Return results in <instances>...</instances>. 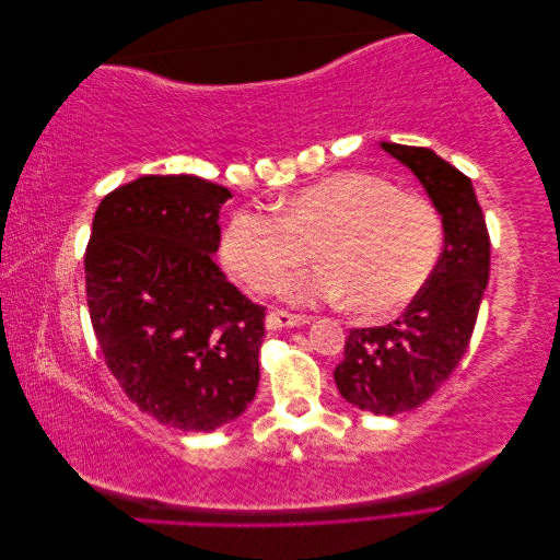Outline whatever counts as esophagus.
<instances>
[{
	"mask_svg": "<svg viewBox=\"0 0 560 560\" xmlns=\"http://www.w3.org/2000/svg\"><path fill=\"white\" fill-rule=\"evenodd\" d=\"M313 317L308 315H292V313H284V311H270L266 315V327L268 329H282V327H303V325H311Z\"/></svg>",
	"mask_w": 560,
	"mask_h": 560,
	"instance_id": "obj_1",
	"label": "esophagus"
}]
</instances>
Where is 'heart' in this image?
Segmentation results:
<instances>
[{"label":"heart","instance_id":"1","mask_svg":"<svg viewBox=\"0 0 560 560\" xmlns=\"http://www.w3.org/2000/svg\"><path fill=\"white\" fill-rule=\"evenodd\" d=\"M442 243V217L428 198L348 171L303 186L282 212H235L222 257L254 292L273 294L313 259L315 245L327 264L301 276L290 296L301 303L352 299L362 313L385 315L425 287Z\"/></svg>","mask_w":560,"mask_h":560}]
</instances>
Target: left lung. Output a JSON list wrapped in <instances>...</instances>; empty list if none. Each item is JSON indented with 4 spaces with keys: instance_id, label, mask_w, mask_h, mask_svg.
<instances>
[{
    "instance_id": "8db88e82",
    "label": "left lung",
    "mask_w": 560,
    "mask_h": 560,
    "mask_svg": "<svg viewBox=\"0 0 560 560\" xmlns=\"http://www.w3.org/2000/svg\"><path fill=\"white\" fill-rule=\"evenodd\" d=\"M442 214L444 249L430 280L385 327L352 329L334 381L362 411L397 416L430 399L467 352L490 270V238L471 179L425 147L381 142Z\"/></svg>"
}]
</instances>
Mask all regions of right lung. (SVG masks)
I'll return each mask as SVG.
<instances>
[{
	"label": "right lung",
	"mask_w": 560,
	"mask_h": 560,
	"mask_svg": "<svg viewBox=\"0 0 560 560\" xmlns=\"http://www.w3.org/2000/svg\"><path fill=\"white\" fill-rule=\"evenodd\" d=\"M226 186L144 175L103 198L86 247V299L100 350L140 411L212 432L257 395L264 306L214 264Z\"/></svg>",
	"instance_id": "obj_1"
}]
</instances>
